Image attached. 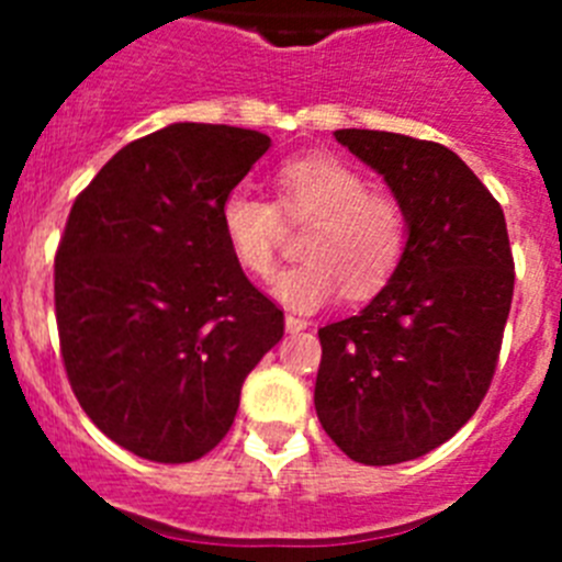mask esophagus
I'll return each instance as SVG.
<instances>
[{
	"label": "esophagus",
	"mask_w": 562,
	"mask_h": 562,
	"mask_svg": "<svg viewBox=\"0 0 562 562\" xmlns=\"http://www.w3.org/2000/svg\"><path fill=\"white\" fill-rule=\"evenodd\" d=\"M284 324H286V331H304L306 326H310V321H304V317H297V315H286Z\"/></svg>",
	"instance_id": "obj_1"
}]
</instances>
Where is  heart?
<instances>
[{
	"instance_id": "1",
	"label": "heart",
	"mask_w": 562,
	"mask_h": 562,
	"mask_svg": "<svg viewBox=\"0 0 562 562\" xmlns=\"http://www.w3.org/2000/svg\"><path fill=\"white\" fill-rule=\"evenodd\" d=\"M286 225H306L301 256L272 281V295L310 312L346 290L369 297L389 284L408 252V211L394 193L371 191L369 180L337 157H297L278 166L276 202L236 188L222 200L220 222L233 258L250 276L276 267Z\"/></svg>"
}]
</instances>
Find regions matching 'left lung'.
<instances>
[{"label": "left lung", "instance_id": "obj_1", "mask_svg": "<svg viewBox=\"0 0 562 562\" xmlns=\"http://www.w3.org/2000/svg\"><path fill=\"white\" fill-rule=\"evenodd\" d=\"M335 137L385 177L411 238L374 301L317 331L315 411L349 459L400 464L459 434L490 391L515 290L509 233L450 148L371 128Z\"/></svg>", "mask_w": 562, "mask_h": 562}]
</instances>
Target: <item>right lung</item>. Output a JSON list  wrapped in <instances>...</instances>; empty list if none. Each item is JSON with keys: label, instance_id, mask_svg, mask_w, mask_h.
I'll list each match as a JSON object with an SVG mask.
<instances>
[{"label": "right lung", "instance_id": "right-lung-1", "mask_svg": "<svg viewBox=\"0 0 562 562\" xmlns=\"http://www.w3.org/2000/svg\"><path fill=\"white\" fill-rule=\"evenodd\" d=\"M270 137L173 123L128 143L78 193L56 252V324L81 408L114 445L160 464L231 430L284 312L247 281L220 222Z\"/></svg>", "mask_w": 562, "mask_h": 562}]
</instances>
